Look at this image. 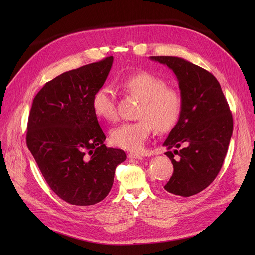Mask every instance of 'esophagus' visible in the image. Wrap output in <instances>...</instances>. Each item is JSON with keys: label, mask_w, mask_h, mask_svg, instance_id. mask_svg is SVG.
Returning a JSON list of instances; mask_svg holds the SVG:
<instances>
[{"label": "esophagus", "mask_w": 255, "mask_h": 255, "mask_svg": "<svg viewBox=\"0 0 255 255\" xmlns=\"http://www.w3.org/2000/svg\"><path fill=\"white\" fill-rule=\"evenodd\" d=\"M128 158L140 160V159H142V156L139 155V154H135V153H130V154H128Z\"/></svg>", "instance_id": "1"}]
</instances>
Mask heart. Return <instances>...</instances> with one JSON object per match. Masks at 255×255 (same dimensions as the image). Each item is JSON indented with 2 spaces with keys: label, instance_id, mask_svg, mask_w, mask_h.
<instances>
[{
  "label": "heart",
  "instance_id": "1",
  "mask_svg": "<svg viewBox=\"0 0 255 255\" xmlns=\"http://www.w3.org/2000/svg\"><path fill=\"white\" fill-rule=\"evenodd\" d=\"M120 86L131 95L140 98L136 111L138 120L113 128L110 138L119 148L138 152L151 136L154 127L160 132H166L176 125L182 112V97L179 91L166 86L163 78L146 71L121 79ZM91 105L97 118L109 122L117 120L111 87L102 86L94 92Z\"/></svg>",
  "mask_w": 255,
  "mask_h": 255
}]
</instances>
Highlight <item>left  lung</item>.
Here are the masks:
<instances>
[{
	"mask_svg": "<svg viewBox=\"0 0 255 255\" xmlns=\"http://www.w3.org/2000/svg\"><path fill=\"white\" fill-rule=\"evenodd\" d=\"M151 59L167 65L179 80L182 112L163 143L173 165L164 189L188 197L206 189L219 173L233 134V116L212 73L178 57ZM175 147L181 150L172 151Z\"/></svg>",
	"mask_w": 255,
	"mask_h": 255,
	"instance_id": "obj_1",
	"label": "left lung"
}]
</instances>
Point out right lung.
<instances>
[{
	"label": "right lung",
	"instance_id": "right-lung-1",
	"mask_svg": "<svg viewBox=\"0 0 255 255\" xmlns=\"http://www.w3.org/2000/svg\"><path fill=\"white\" fill-rule=\"evenodd\" d=\"M114 58L62 73L33 100L26 145L50 189L74 206L95 205L110 193L123 150L106 148L91 100Z\"/></svg>",
	"mask_w": 255,
	"mask_h": 255
}]
</instances>
